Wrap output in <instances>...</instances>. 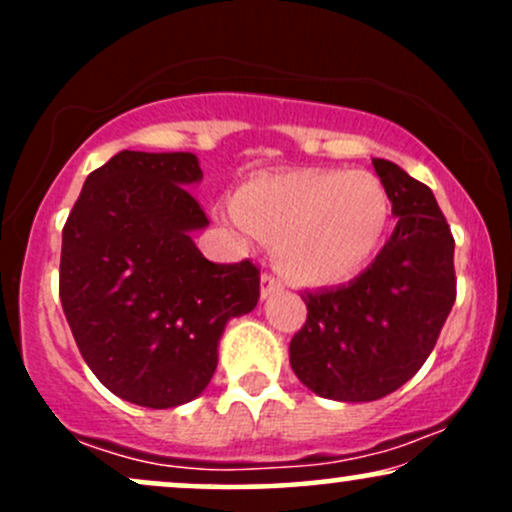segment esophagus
<instances>
[{
    "label": "esophagus",
    "instance_id": "esophagus-1",
    "mask_svg": "<svg viewBox=\"0 0 512 512\" xmlns=\"http://www.w3.org/2000/svg\"><path fill=\"white\" fill-rule=\"evenodd\" d=\"M279 291H284V279H279V276L274 274H262V281H260L262 298H272L274 293Z\"/></svg>",
    "mask_w": 512,
    "mask_h": 512
}]
</instances>
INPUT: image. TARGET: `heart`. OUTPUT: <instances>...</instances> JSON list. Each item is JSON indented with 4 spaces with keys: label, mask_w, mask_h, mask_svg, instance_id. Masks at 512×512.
I'll use <instances>...</instances> for the list:
<instances>
[{
    "label": "heart",
    "mask_w": 512,
    "mask_h": 512,
    "mask_svg": "<svg viewBox=\"0 0 512 512\" xmlns=\"http://www.w3.org/2000/svg\"><path fill=\"white\" fill-rule=\"evenodd\" d=\"M243 226L276 240V260L305 284H339L368 267L390 221V199L363 170H291L240 187Z\"/></svg>",
    "instance_id": "b5f03b06"
}]
</instances>
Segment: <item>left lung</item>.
<instances>
[{
	"label": "left lung",
	"instance_id": "8db88e82",
	"mask_svg": "<svg viewBox=\"0 0 512 512\" xmlns=\"http://www.w3.org/2000/svg\"><path fill=\"white\" fill-rule=\"evenodd\" d=\"M373 168L395 231L354 281L303 293L308 320L289 346L298 380L337 402H373L414 378L455 303V238L433 192L385 158Z\"/></svg>",
	"mask_w": 512,
	"mask_h": 512
}]
</instances>
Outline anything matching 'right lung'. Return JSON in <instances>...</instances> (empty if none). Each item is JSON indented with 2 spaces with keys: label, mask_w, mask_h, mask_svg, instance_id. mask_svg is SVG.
<instances>
[{
  "label": "right lung",
  "mask_w": 512,
  "mask_h": 512,
  "mask_svg": "<svg viewBox=\"0 0 512 512\" xmlns=\"http://www.w3.org/2000/svg\"><path fill=\"white\" fill-rule=\"evenodd\" d=\"M195 154L120 151L93 170L62 231L60 301L81 356L117 397L170 409L204 392L231 317L260 301L250 260L209 262L187 187Z\"/></svg>",
  "instance_id": "add662e5"
}]
</instances>
